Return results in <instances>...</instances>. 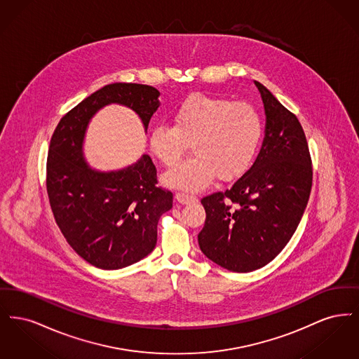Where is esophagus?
Listing matches in <instances>:
<instances>
[{
  "label": "esophagus",
  "mask_w": 359,
  "mask_h": 359,
  "mask_svg": "<svg viewBox=\"0 0 359 359\" xmlns=\"http://www.w3.org/2000/svg\"><path fill=\"white\" fill-rule=\"evenodd\" d=\"M175 198H176V201H177L179 203H182V205L195 203V202L198 201V199H196V196H194V195H188V194H184V192H176Z\"/></svg>",
  "instance_id": "34e87169"
}]
</instances>
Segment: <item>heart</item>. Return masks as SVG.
I'll return each instance as SVG.
<instances>
[{
  "instance_id": "heart-1",
  "label": "heart",
  "mask_w": 359,
  "mask_h": 359,
  "mask_svg": "<svg viewBox=\"0 0 359 359\" xmlns=\"http://www.w3.org/2000/svg\"><path fill=\"white\" fill-rule=\"evenodd\" d=\"M171 125H157L149 148L164 165H173L192 147L194 157L173 167L163 177L167 186L198 191L219 180H234L250 167L262 136V121L248 103L189 95L171 113Z\"/></svg>"
}]
</instances>
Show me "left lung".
I'll return each mask as SVG.
<instances>
[{
	"instance_id": "8db88e82",
	"label": "left lung",
	"mask_w": 359,
	"mask_h": 359,
	"mask_svg": "<svg viewBox=\"0 0 359 359\" xmlns=\"http://www.w3.org/2000/svg\"><path fill=\"white\" fill-rule=\"evenodd\" d=\"M266 116L253 165L224 192L202 199L201 250L227 271L246 273L271 262L296 231L312 187V161L297 117L255 81Z\"/></svg>"
}]
</instances>
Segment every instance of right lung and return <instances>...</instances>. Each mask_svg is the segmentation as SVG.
I'll use <instances>...</instances> for the list:
<instances>
[{
  "mask_svg": "<svg viewBox=\"0 0 359 359\" xmlns=\"http://www.w3.org/2000/svg\"><path fill=\"white\" fill-rule=\"evenodd\" d=\"M158 97L152 86H104L71 109L52 135L47 158L52 212L69 246L95 268L121 269L148 256L173 195L156 186L157 171L148 154L118 171L93 170L83 154L87 126L103 106L118 103L136 113L147 132Z\"/></svg>",
  "mask_w": 359,
  "mask_h": 359,
  "instance_id": "add662e5",
  "label": "right lung"
}]
</instances>
